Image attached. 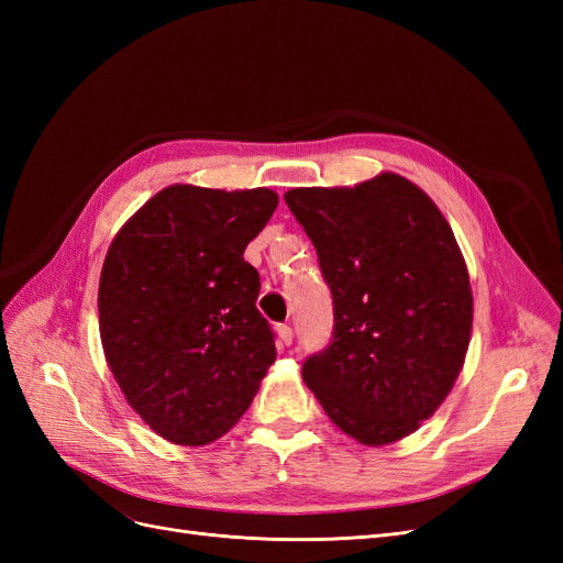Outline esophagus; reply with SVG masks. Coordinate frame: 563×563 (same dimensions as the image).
<instances>
[{
    "instance_id": "34e87169",
    "label": "esophagus",
    "mask_w": 563,
    "mask_h": 563,
    "mask_svg": "<svg viewBox=\"0 0 563 563\" xmlns=\"http://www.w3.org/2000/svg\"><path fill=\"white\" fill-rule=\"evenodd\" d=\"M277 340H279V345H291L294 343V329L286 327V323H279V327H277Z\"/></svg>"
}]
</instances>
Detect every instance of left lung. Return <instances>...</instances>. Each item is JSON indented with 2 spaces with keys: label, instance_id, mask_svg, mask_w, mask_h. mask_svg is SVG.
Masks as SVG:
<instances>
[{
  "label": "left lung",
  "instance_id": "8db88e82",
  "mask_svg": "<svg viewBox=\"0 0 563 563\" xmlns=\"http://www.w3.org/2000/svg\"><path fill=\"white\" fill-rule=\"evenodd\" d=\"M333 296V340L302 380L338 430L364 446L434 416L465 364L472 288L446 218L420 187L383 172L354 187H294Z\"/></svg>",
  "mask_w": 563,
  "mask_h": 563
}]
</instances>
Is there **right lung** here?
Listing matches in <instances>:
<instances>
[{
    "label": "right lung",
    "mask_w": 563,
    "mask_h": 563,
    "mask_svg": "<svg viewBox=\"0 0 563 563\" xmlns=\"http://www.w3.org/2000/svg\"><path fill=\"white\" fill-rule=\"evenodd\" d=\"M279 203L267 187L168 185L114 234L98 284L100 343L150 430L178 446L230 432L277 360L244 261Z\"/></svg>",
    "instance_id": "1"
}]
</instances>
